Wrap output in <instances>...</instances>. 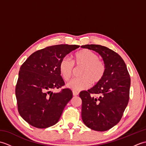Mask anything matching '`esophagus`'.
I'll list each match as a JSON object with an SVG mask.
<instances>
[{
    "instance_id": "obj_1",
    "label": "esophagus",
    "mask_w": 146,
    "mask_h": 146,
    "mask_svg": "<svg viewBox=\"0 0 146 146\" xmlns=\"http://www.w3.org/2000/svg\"><path fill=\"white\" fill-rule=\"evenodd\" d=\"M73 96H77L78 95V93L77 92H75V91H73Z\"/></svg>"
}]
</instances>
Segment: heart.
I'll return each instance as SVG.
<instances>
[{
	"mask_svg": "<svg viewBox=\"0 0 146 146\" xmlns=\"http://www.w3.org/2000/svg\"><path fill=\"white\" fill-rule=\"evenodd\" d=\"M74 66L81 67L79 76L68 83V88L75 91L88 88L92 84H97L103 79L106 73V64L99 59L97 53L90 49H85L77 52L73 56V63L67 57L63 58L59 64V70L61 76L68 81L72 75Z\"/></svg>",
	"mask_w": 146,
	"mask_h": 146,
	"instance_id": "obj_1",
	"label": "heart"
}]
</instances>
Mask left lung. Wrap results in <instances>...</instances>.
I'll use <instances>...</instances> for the list:
<instances>
[{
	"label": "left lung",
	"mask_w": 146,
	"mask_h": 146,
	"mask_svg": "<svg viewBox=\"0 0 146 146\" xmlns=\"http://www.w3.org/2000/svg\"><path fill=\"white\" fill-rule=\"evenodd\" d=\"M81 47L97 52L107 68L100 82L88 91L80 93L83 122L94 131H106L122 119L129 100L131 78L124 61L116 52L98 44Z\"/></svg>",
	"instance_id": "left-lung-1"
}]
</instances>
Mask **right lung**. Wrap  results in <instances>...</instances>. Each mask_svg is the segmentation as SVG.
Wrapping results in <instances>:
<instances>
[{
    "mask_svg": "<svg viewBox=\"0 0 146 146\" xmlns=\"http://www.w3.org/2000/svg\"><path fill=\"white\" fill-rule=\"evenodd\" d=\"M78 45L59 44L37 51L21 65L15 86L18 111L33 127L44 129L56 124L73 97L68 88L52 92L64 85L59 64Z\"/></svg>",
    "mask_w": 146,
    "mask_h": 146,
    "instance_id": "add662e5",
    "label": "right lung"
}]
</instances>
